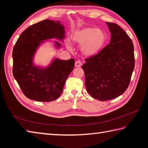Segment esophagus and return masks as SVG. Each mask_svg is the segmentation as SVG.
I'll return each instance as SVG.
<instances>
[{
	"instance_id": "1",
	"label": "esophagus",
	"mask_w": 148,
	"mask_h": 148,
	"mask_svg": "<svg viewBox=\"0 0 148 148\" xmlns=\"http://www.w3.org/2000/svg\"><path fill=\"white\" fill-rule=\"evenodd\" d=\"M82 66V62L80 60H77L75 62V67H81Z\"/></svg>"
}]
</instances>
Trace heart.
I'll return each instance as SVG.
<instances>
[{
	"label": "heart",
	"instance_id": "1",
	"mask_svg": "<svg viewBox=\"0 0 148 148\" xmlns=\"http://www.w3.org/2000/svg\"><path fill=\"white\" fill-rule=\"evenodd\" d=\"M75 44L82 47V52L86 56L98 54L103 48L106 36L102 30L95 27H87L76 31L72 36Z\"/></svg>",
	"mask_w": 148,
	"mask_h": 148
}]
</instances>
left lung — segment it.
<instances>
[{
  "label": "left lung",
  "instance_id": "8db88e82",
  "mask_svg": "<svg viewBox=\"0 0 148 148\" xmlns=\"http://www.w3.org/2000/svg\"><path fill=\"white\" fill-rule=\"evenodd\" d=\"M106 24L110 42L98 54L85 58L82 66L87 91L102 101L117 98L126 91L135 66L131 39L118 25Z\"/></svg>",
  "mask_w": 148,
  "mask_h": 148
}]
</instances>
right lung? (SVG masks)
<instances>
[{
	"label": "right lung",
	"mask_w": 148,
	"mask_h": 148,
	"mask_svg": "<svg viewBox=\"0 0 148 148\" xmlns=\"http://www.w3.org/2000/svg\"><path fill=\"white\" fill-rule=\"evenodd\" d=\"M53 21L45 19L27 27L13 48L12 74L23 94L37 101L56 100L63 91L65 82L74 69V58L55 59L46 69L34 67L32 58L41 41L51 38L63 39L64 27ZM58 46H60L57 43Z\"/></svg>",
	"instance_id": "right-lung-1"
}]
</instances>
